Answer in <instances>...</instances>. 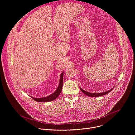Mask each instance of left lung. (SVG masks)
Returning a JSON list of instances; mask_svg holds the SVG:
<instances>
[{"instance_id":"1","label":"left lung","mask_w":135,"mask_h":135,"mask_svg":"<svg viewBox=\"0 0 135 135\" xmlns=\"http://www.w3.org/2000/svg\"><path fill=\"white\" fill-rule=\"evenodd\" d=\"M114 88H113L112 89H111L110 90H108L107 91H105V92H101V93H92V92H87L84 90H83L81 88H80V90L82 91V92H83L85 94L87 95L88 96H89V97H100V96H102V95H105L107 93H108L110 91H111L112 90V89H113Z\"/></svg>"}]
</instances>
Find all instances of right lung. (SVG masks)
<instances>
[{"instance_id":"add662e5","label":"right lung","mask_w":135,"mask_h":135,"mask_svg":"<svg viewBox=\"0 0 135 135\" xmlns=\"http://www.w3.org/2000/svg\"><path fill=\"white\" fill-rule=\"evenodd\" d=\"M63 75H64V71H62V73H61L60 74V81H59L58 86H57L56 90L51 94L47 96V97H42V98H34L31 97V96H30V97L37 102H49L54 100L57 97H58L61 92L62 88V84H63Z\"/></svg>"}]
</instances>
